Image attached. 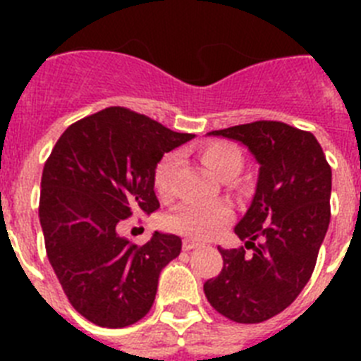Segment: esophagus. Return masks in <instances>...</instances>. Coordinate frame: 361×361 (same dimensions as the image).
I'll return each instance as SVG.
<instances>
[{"mask_svg":"<svg viewBox=\"0 0 361 361\" xmlns=\"http://www.w3.org/2000/svg\"><path fill=\"white\" fill-rule=\"evenodd\" d=\"M183 247H184V251H191V250H197V247H202V244H200V242H195V240H184L183 242Z\"/></svg>","mask_w":361,"mask_h":361,"instance_id":"obj_1","label":"esophagus"}]
</instances>
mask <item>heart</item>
<instances>
[{"label": "heart", "instance_id": "heart-1", "mask_svg": "<svg viewBox=\"0 0 361 361\" xmlns=\"http://www.w3.org/2000/svg\"><path fill=\"white\" fill-rule=\"evenodd\" d=\"M200 159H202L204 166L219 178H224L228 175H238L242 170V164H244L240 149L222 141L204 145L200 148ZM175 166H177V155L168 153L161 159V162L153 171V188H155L159 197L168 195ZM231 219L233 212L228 204L188 202L183 204L177 212L171 213L166 219V226L188 238L208 240V238L216 237L219 233L224 231Z\"/></svg>", "mask_w": 361, "mask_h": 361}]
</instances>
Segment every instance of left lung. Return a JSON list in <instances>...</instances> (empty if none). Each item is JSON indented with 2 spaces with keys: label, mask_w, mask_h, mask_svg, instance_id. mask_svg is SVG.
<instances>
[{
  "label": "left lung",
  "mask_w": 361,
  "mask_h": 361,
  "mask_svg": "<svg viewBox=\"0 0 361 361\" xmlns=\"http://www.w3.org/2000/svg\"><path fill=\"white\" fill-rule=\"evenodd\" d=\"M208 135L245 146L258 164L250 208L235 233L245 247L219 251L224 267L204 283L209 304L238 324L269 320L309 282L331 220V168L312 133L257 121Z\"/></svg>",
  "instance_id": "8db88e82"
}]
</instances>
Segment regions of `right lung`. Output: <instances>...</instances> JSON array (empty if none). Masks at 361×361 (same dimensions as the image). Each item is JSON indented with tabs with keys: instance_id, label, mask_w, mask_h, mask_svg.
<instances>
[{
	"instance_id": "right-lung-1",
	"label": "right lung",
	"mask_w": 361,
	"mask_h": 361,
	"mask_svg": "<svg viewBox=\"0 0 361 361\" xmlns=\"http://www.w3.org/2000/svg\"><path fill=\"white\" fill-rule=\"evenodd\" d=\"M193 137L111 106L73 123L54 146L41 177V229L63 291L92 324L126 327L152 309L159 275L183 240L153 231L139 247L117 228L133 212L161 206L153 171Z\"/></svg>"
}]
</instances>
